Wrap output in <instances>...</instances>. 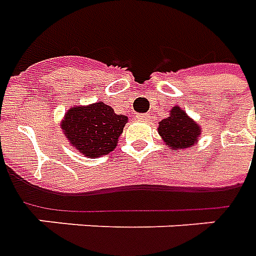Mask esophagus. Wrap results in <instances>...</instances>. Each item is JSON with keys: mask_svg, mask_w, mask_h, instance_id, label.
Returning <instances> with one entry per match:
<instances>
[{"mask_svg": "<svg viewBox=\"0 0 256 256\" xmlns=\"http://www.w3.org/2000/svg\"><path fill=\"white\" fill-rule=\"evenodd\" d=\"M135 118H136L138 121H148L150 116H148V114H136V117H135Z\"/></svg>", "mask_w": 256, "mask_h": 256, "instance_id": "34e87169", "label": "esophagus"}]
</instances>
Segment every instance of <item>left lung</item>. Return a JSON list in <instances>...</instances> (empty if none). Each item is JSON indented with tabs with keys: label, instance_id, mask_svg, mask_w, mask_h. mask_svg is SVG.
<instances>
[{
	"label": "left lung",
	"instance_id": "1",
	"mask_svg": "<svg viewBox=\"0 0 256 256\" xmlns=\"http://www.w3.org/2000/svg\"><path fill=\"white\" fill-rule=\"evenodd\" d=\"M157 131L161 140L172 150L182 152L196 146L201 136V125L190 117L182 108L174 106L170 116L158 122Z\"/></svg>",
	"mask_w": 256,
	"mask_h": 256
}]
</instances>
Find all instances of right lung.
Listing matches in <instances>:
<instances>
[{
	"mask_svg": "<svg viewBox=\"0 0 256 256\" xmlns=\"http://www.w3.org/2000/svg\"><path fill=\"white\" fill-rule=\"evenodd\" d=\"M126 122V116L116 114L113 108L96 102L68 108L60 126L73 148L84 157L96 158L113 152Z\"/></svg>",
	"mask_w": 256,
	"mask_h": 256,
	"instance_id": "obj_1",
	"label": "right lung"
}]
</instances>
